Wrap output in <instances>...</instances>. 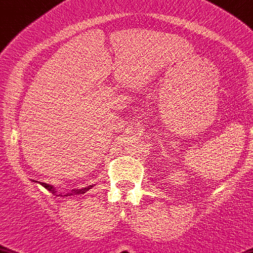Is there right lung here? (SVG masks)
<instances>
[{"label":"right lung","instance_id":"1","mask_svg":"<svg viewBox=\"0 0 253 253\" xmlns=\"http://www.w3.org/2000/svg\"><path fill=\"white\" fill-rule=\"evenodd\" d=\"M41 184H42V185H43L44 188H45V189H48V190H50L51 193H54V190H53V186H51V185H49V184H46V183H41ZM89 189H90V186H89V188L82 189V190H78V192H77V190H74V193H77V194H79V193H85V192H86V190H89Z\"/></svg>","mask_w":253,"mask_h":253}]
</instances>
